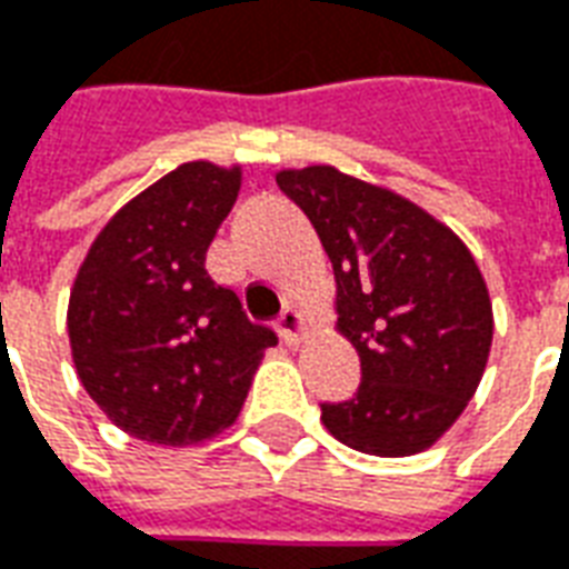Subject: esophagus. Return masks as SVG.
Wrapping results in <instances>:
<instances>
[{
	"mask_svg": "<svg viewBox=\"0 0 569 569\" xmlns=\"http://www.w3.org/2000/svg\"><path fill=\"white\" fill-rule=\"evenodd\" d=\"M279 332L288 345H300L302 332H306V318H302V311L297 306H288V309L281 311Z\"/></svg>",
	"mask_w": 569,
	"mask_h": 569,
	"instance_id": "obj_1",
	"label": "esophagus"
}]
</instances>
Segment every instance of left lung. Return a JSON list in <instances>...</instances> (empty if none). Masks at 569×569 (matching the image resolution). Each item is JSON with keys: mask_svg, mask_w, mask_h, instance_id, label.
Here are the masks:
<instances>
[{"mask_svg": "<svg viewBox=\"0 0 569 569\" xmlns=\"http://www.w3.org/2000/svg\"><path fill=\"white\" fill-rule=\"evenodd\" d=\"M276 182L309 216L336 276V330L362 383L320 405L332 438L399 459L429 450L462 417L492 348V300L462 239L413 200L330 164Z\"/></svg>", "mask_w": 569, "mask_h": 569, "instance_id": "obj_1", "label": "left lung"}]
</instances>
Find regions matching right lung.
<instances>
[{"label": "right lung", "mask_w": 569, "mask_h": 569, "mask_svg": "<svg viewBox=\"0 0 569 569\" xmlns=\"http://www.w3.org/2000/svg\"><path fill=\"white\" fill-rule=\"evenodd\" d=\"M239 186V164H179L107 221L77 269L68 300L77 378L138 441L188 447L228 429L263 350L279 341L207 272Z\"/></svg>", "instance_id": "1"}]
</instances>
